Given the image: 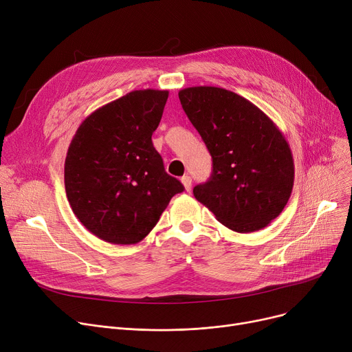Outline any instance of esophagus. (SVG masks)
I'll return each mask as SVG.
<instances>
[{"label": "esophagus", "instance_id": "34e87169", "mask_svg": "<svg viewBox=\"0 0 352 352\" xmlns=\"http://www.w3.org/2000/svg\"><path fill=\"white\" fill-rule=\"evenodd\" d=\"M181 182H182V186H184V188H186V191H191V186H192V179H191V177H188V175H184L182 178H181Z\"/></svg>", "mask_w": 352, "mask_h": 352}]
</instances>
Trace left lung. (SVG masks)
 Segmentation results:
<instances>
[{"label": "left lung", "mask_w": 352, "mask_h": 352, "mask_svg": "<svg viewBox=\"0 0 352 352\" xmlns=\"http://www.w3.org/2000/svg\"><path fill=\"white\" fill-rule=\"evenodd\" d=\"M187 117L212 157V174L194 197L235 232L265 228L294 187L291 148L274 121L247 98L218 87L178 92Z\"/></svg>", "instance_id": "1"}]
</instances>
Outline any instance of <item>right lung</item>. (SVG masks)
<instances>
[{
    "label": "right lung",
    "mask_w": 352,
    "mask_h": 352,
    "mask_svg": "<svg viewBox=\"0 0 352 352\" xmlns=\"http://www.w3.org/2000/svg\"><path fill=\"white\" fill-rule=\"evenodd\" d=\"M166 89H137L91 113L72 137L64 165L72 212L109 244L150 234L182 184L165 173L153 145Z\"/></svg>",
    "instance_id": "1"
}]
</instances>
